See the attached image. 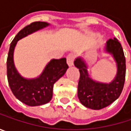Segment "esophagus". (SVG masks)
<instances>
[{"instance_id":"1","label":"esophagus","mask_w":131,"mask_h":131,"mask_svg":"<svg viewBox=\"0 0 131 131\" xmlns=\"http://www.w3.org/2000/svg\"><path fill=\"white\" fill-rule=\"evenodd\" d=\"M74 57H75V55H74V54H73V53H70V54H69L67 55V63L68 66L71 67V66L73 65Z\"/></svg>"}]
</instances>
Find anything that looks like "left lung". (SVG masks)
<instances>
[{"label": "left lung", "instance_id": "left-lung-1", "mask_svg": "<svg viewBox=\"0 0 131 131\" xmlns=\"http://www.w3.org/2000/svg\"><path fill=\"white\" fill-rule=\"evenodd\" d=\"M104 52L112 56L117 67L116 75L110 83L92 80L89 74L88 64L83 58L77 57L73 62L80 73L78 99L85 107L94 110L105 108L115 102L122 92L125 80V57L118 40L115 38L108 40L104 46Z\"/></svg>", "mask_w": 131, "mask_h": 131}]
</instances>
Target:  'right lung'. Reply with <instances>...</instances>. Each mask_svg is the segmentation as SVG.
Listing matches in <instances>:
<instances>
[{
    "instance_id": "1",
    "label": "right lung",
    "mask_w": 131,
    "mask_h": 131,
    "mask_svg": "<svg viewBox=\"0 0 131 131\" xmlns=\"http://www.w3.org/2000/svg\"><path fill=\"white\" fill-rule=\"evenodd\" d=\"M49 26L46 22H34L28 25L18 32L10 46L7 61L8 83L16 98L29 106H39L49 102L52 98L54 84L64 75L68 68L65 58L52 59L39 77L26 78L15 67L13 53L18 41Z\"/></svg>"
}]
</instances>
